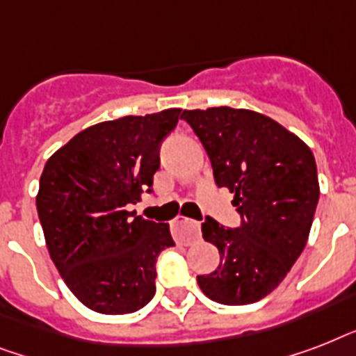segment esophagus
I'll list each match as a JSON object with an SVG mask.
<instances>
[{"label":"esophagus","mask_w":356,"mask_h":356,"mask_svg":"<svg viewBox=\"0 0 356 356\" xmlns=\"http://www.w3.org/2000/svg\"><path fill=\"white\" fill-rule=\"evenodd\" d=\"M172 227H173V236H175V240H179V242H183V243L194 242V240H197V238L201 236L200 223L192 222V220H188V218H183V216L175 218L172 223Z\"/></svg>","instance_id":"34e87169"}]
</instances>
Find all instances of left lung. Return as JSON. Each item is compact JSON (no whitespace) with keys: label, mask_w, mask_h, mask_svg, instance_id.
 Segmentation results:
<instances>
[{"label":"left lung","mask_w":356,"mask_h":356,"mask_svg":"<svg viewBox=\"0 0 356 356\" xmlns=\"http://www.w3.org/2000/svg\"><path fill=\"white\" fill-rule=\"evenodd\" d=\"M181 118L242 216L238 229L214 218L201 223L203 238L220 251V266L197 275V284L216 303L260 301L281 284L309 240L320 197L314 155L292 131L248 108H194Z\"/></svg>","instance_id":"1"}]
</instances>
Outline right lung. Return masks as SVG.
<instances>
[{"instance_id":"add662e5","label":"right lung","mask_w":356,"mask_h":356,"mask_svg":"<svg viewBox=\"0 0 356 356\" xmlns=\"http://www.w3.org/2000/svg\"><path fill=\"white\" fill-rule=\"evenodd\" d=\"M181 108L123 116L81 131L47 159L36 194L47 251L81 303L129 314L155 296V262L175 245L168 223L127 211L151 192L159 149Z\"/></svg>"}]
</instances>
